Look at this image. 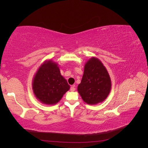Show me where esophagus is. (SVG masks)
Segmentation results:
<instances>
[{
  "instance_id": "34e87169",
  "label": "esophagus",
  "mask_w": 148,
  "mask_h": 148,
  "mask_svg": "<svg viewBox=\"0 0 148 148\" xmlns=\"http://www.w3.org/2000/svg\"><path fill=\"white\" fill-rule=\"evenodd\" d=\"M75 85H73V86H71L70 88V91H74L75 90Z\"/></svg>"
}]
</instances>
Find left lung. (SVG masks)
<instances>
[{
  "label": "left lung",
  "instance_id": "left-lung-1",
  "mask_svg": "<svg viewBox=\"0 0 148 148\" xmlns=\"http://www.w3.org/2000/svg\"><path fill=\"white\" fill-rule=\"evenodd\" d=\"M111 79L105 66L92 57L85 63L78 92L88 104L95 105L106 99L111 90Z\"/></svg>",
  "mask_w": 148,
  "mask_h": 148
}]
</instances>
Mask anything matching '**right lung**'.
Listing matches in <instances>:
<instances>
[{"mask_svg": "<svg viewBox=\"0 0 148 148\" xmlns=\"http://www.w3.org/2000/svg\"><path fill=\"white\" fill-rule=\"evenodd\" d=\"M32 89L39 101L52 106L61 100L70 89V85L61 75L58 64L49 59L44 61L34 74Z\"/></svg>", "mask_w": 148, "mask_h": 148, "instance_id": "obj_1", "label": "right lung"}]
</instances>
